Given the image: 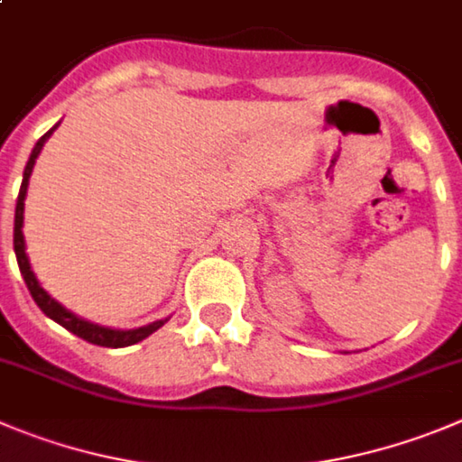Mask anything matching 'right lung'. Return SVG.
Wrapping results in <instances>:
<instances>
[{"label":"right lung","instance_id":"1","mask_svg":"<svg viewBox=\"0 0 462 462\" xmlns=\"http://www.w3.org/2000/svg\"><path fill=\"white\" fill-rule=\"evenodd\" d=\"M59 125L50 129L47 134H42L38 143L33 145L32 150V157H29L27 168H24V175H23V187H20V196H17V205H15V227H13V248H15V257H17V266H20V273H23L24 282H27L29 291H32V299L36 300L38 308L56 321L59 326H63L66 330H70L72 335L77 337L86 339L90 344H97V346H109V348H123V346H132V344L141 342L145 339L148 335H152L154 330H159L168 319H159V321L148 323V326H141V328H134V330H114V328H105V326H97V323H90L86 319H79L77 314H72L70 310L63 308L61 303H56L50 294L41 287V282L36 280L33 275L32 264H29V257L24 253V235H23V223H24V198H27V187H29V178H32V171H33V163H36L38 154H41L42 145L45 141L50 139V134Z\"/></svg>","mask_w":462,"mask_h":462}]
</instances>
